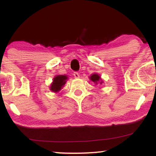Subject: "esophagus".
<instances>
[{
    "label": "esophagus",
    "instance_id": "obj_1",
    "mask_svg": "<svg viewBox=\"0 0 156 156\" xmlns=\"http://www.w3.org/2000/svg\"><path fill=\"white\" fill-rule=\"evenodd\" d=\"M74 77H75L76 79L80 78V74H79L78 72H74Z\"/></svg>",
    "mask_w": 156,
    "mask_h": 156
}]
</instances>
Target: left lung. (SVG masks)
Instances as JSON below:
<instances>
[{
  "instance_id": "8db88e82",
  "label": "left lung",
  "mask_w": 156,
  "mask_h": 156,
  "mask_svg": "<svg viewBox=\"0 0 156 156\" xmlns=\"http://www.w3.org/2000/svg\"><path fill=\"white\" fill-rule=\"evenodd\" d=\"M89 79H90V80L92 81L93 82H94L96 84H101L102 83L104 82V81L102 80V79L101 78V76H100L99 74H98L97 73H94L91 74V75L89 76Z\"/></svg>"
}]
</instances>
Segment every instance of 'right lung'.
I'll return each instance as SVG.
<instances>
[{
	"instance_id": "right-lung-1",
	"label": "right lung",
	"mask_w": 156,
	"mask_h": 156,
	"mask_svg": "<svg viewBox=\"0 0 156 156\" xmlns=\"http://www.w3.org/2000/svg\"><path fill=\"white\" fill-rule=\"evenodd\" d=\"M68 77L67 75L62 74V75H56L53 78L52 82L51 83L50 89L51 91L55 93L59 92L63 88L64 85L66 84Z\"/></svg>"
}]
</instances>
